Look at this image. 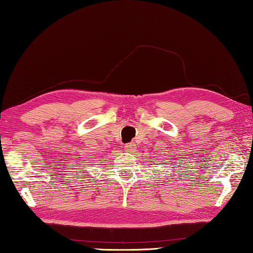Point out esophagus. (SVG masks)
I'll return each mask as SVG.
<instances>
[{"label":"esophagus","instance_id":"34e87169","mask_svg":"<svg viewBox=\"0 0 253 253\" xmlns=\"http://www.w3.org/2000/svg\"><path fill=\"white\" fill-rule=\"evenodd\" d=\"M134 148H135V145L132 143H128V144L125 145V151L126 152H131Z\"/></svg>","mask_w":253,"mask_h":253}]
</instances>
